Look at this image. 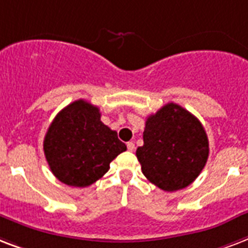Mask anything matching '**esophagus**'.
<instances>
[{"mask_svg":"<svg viewBox=\"0 0 248 248\" xmlns=\"http://www.w3.org/2000/svg\"><path fill=\"white\" fill-rule=\"evenodd\" d=\"M126 149H128V151H134V149H136V146H134V142H128L126 143Z\"/></svg>","mask_w":248,"mask_h":248,"instance_id":"1","label":"esophagus"}]
</instances>
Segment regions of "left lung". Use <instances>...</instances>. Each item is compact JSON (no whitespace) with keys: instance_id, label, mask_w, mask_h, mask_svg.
I'll use <instances>...</instances> for the list:
<instances>
[{"instance_id":"obj_1","label":"left lung","mask_w":248,"mask_h":248,"mask_svg":"<svg viewBox=\"0 0 248 248\" xmlns=\"http://www.w3.org/2000/svg\"><path fill=\"white\" fill-rule=\"evenodd\" d=\"M208 138L202 123L180 105L170 102L150 115L143 146L136 151L145 177L164 191L189 186L208 159Z\"/></svg>"}]
</instances>
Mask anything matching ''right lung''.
<instances>
[{"mask_svg":"<svg viewBox=\"0 0 248 248\" xmlns=\"http://www.w3.org/2000/svg\"><path fill=\"white\" fill-rule=\"evenodd\" d=\"M125 150L118 133L101 122L99 108L84 99L64 107L44 140V153L53 174L75 187H86L99 180Z\"/></svg>","mask_w":248,"mask_h":248,"instance_id":"1","label":"right lung"}]
</instances>
